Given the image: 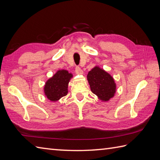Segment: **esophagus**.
Here are the masks:
<instances>
[{
	"label": "esophagus",
	"mask_w": 160,
	"mask_h": 160,
	"mask_svg": "<svg viewBox=\"0 0 160 160\" xmlns=\"http://www.w3.org/2000/svg\"><path fill=\"white\" fill-rule=\"evenodd\" d=\"M75 72L77 74H82L83 73V72L82 70H81V68L76 67V68H75Z\"/></svg>",
	"instance_id": "esophagus-1"
}]
</instances>
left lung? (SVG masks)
<instances>
[{
	"label": "left lung",
	"instance_id": "8db88e82",
	"mask_svg": "<svg viewBox=\"0 0 160 160\" xmlns=\"http://www.w3.org/2000/svg\"><path fill=\"white\" fill-rule=\"evenodd\" d=\"M92 92L104 102L108 101L114 96L116 85L113 78L106 71L99 67H94L87 75Z\"/></svg>",
	"mask_w": 160,
	"mask_h": 160
}]
</instances>
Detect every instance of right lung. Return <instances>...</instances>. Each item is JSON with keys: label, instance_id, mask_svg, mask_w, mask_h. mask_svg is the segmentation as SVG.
Here are the masks:
<instances>
[{"label": "right lung", "instance_id": "right-lung-1", "mask_svg": "<svg viewBox=\"0 0 160 160\" xmlns=\"http://www.w3.org/2000/svg\"><path fill=\"white\" fill-rule=\"evenodd\" d=\"M72 74L67 70H58L54 75L47 81L44 87L45 94L48 99L56 102L68 94V86Z\"/></svg>", "mask_w": 160, "mask_h": 160}]
</instances>
